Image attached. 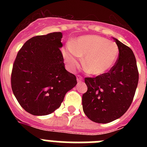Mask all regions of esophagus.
<instances>
[{
    "label": "esophagus",
    "mask_w": 147,
    "mask_h": 147,
    "mask_svg": "<svg viewBox=\"0 0 147 147\" xmlns=\"http://www.w3.org/2000/svg\"><path fill=\"white\" fill-rule=\"evenodd\" d=\"M82 79H83V78L81 76L78 75V76H77V82H81L82 81Z\"/></svg>",
    "instance_id": "1"
}]
</instances>
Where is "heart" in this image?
<instances>
[{
	"label": "heart",
	"mask_w": 147,
	"mask_h": 147,
	"mask_svg": "<svg viewBox=\"0 0 147 147\" xmlns=\"http://www.w3.org/2000/svg\"><path fill=\"white\" fill-rule=\"evenodd\" d=\"M119 56V47L115 42L98 35H85L78 37L62 51L66 67L75 71L85 57L84 68L94 76L107 74L115 65Z\"/></svg>",
	"instance_id": "b5f03b06"
}]
</instances>
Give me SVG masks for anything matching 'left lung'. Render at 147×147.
Here are the masks:
<instances>
[{
  "label": "left lung",
  "instance_id": "8db88e82",
  "mask_svg": "<svg viewBox=\"0 0 147 147\" xmlns=\"http://www.w3.org/2000/svg\"><path fill=\"white\" fill-rule=\"evenodd\" d=\"M119 56L109 72L86 77L82 95L83 111L91 121L106 124L124 115L131 105L138 82V71L132 49L113 38Z\"/></svg>",
  "mask_w": 147,
  "mask_h": 147
}]
</instances>
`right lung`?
<instances>
[{"label":"right lung","instance_id":"add662e5","mask_svg":"<svg viewBox=\"0 0 147 147\" xmlns=\"http://www.w3.org/2000/svg\"><path fill=\"white\" fill-rule=\"evenodd\" d=\"M61 32L32 37L17 54L11 89L22 107L32 115H45L60 107L76 85L75 75L65 68Z\"/></svg>","mask_w":147,"mask_h":147}]
</instances>
